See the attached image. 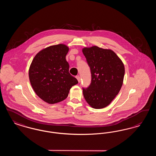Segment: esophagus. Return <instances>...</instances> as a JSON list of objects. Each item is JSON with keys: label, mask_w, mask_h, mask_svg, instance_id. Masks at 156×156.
Here are the masks:
<instances>
[{"label": "esophagus", "mask_w": 156, "mask_h": 156, "mask_svg": "<svg viewBox=\"0 0 156 156\" xmlns=\"http://www.w3.org/2000/svg\"><path fill=\"white\" fill-rule=\"evenodd\" d=\"M76 78L77 79V80L79 82H80V76L79 75H77V76H76Z\"/></svg>", "instance_id": "1"}]
</instances>
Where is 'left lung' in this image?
Returning a JSON list of instances; mask_svg holds the SVG:
<instances>
[{"mask_svg":"<svg viewBox=\"0 0 156 156\" xmlns=\"http://www.w3.org/2000/svg\"><path fill=\"white\" fill-rule=\"evenodd\" d=\"M82 52L91 73L89 87L82 88L83 97L93 108H104L111 104L121 89L124 65L111 50L93 46L83 48Z\"/></svg>","mask_w":156,"mask_h":156,"instance_id":"obj_1","label":"left lung"}]
</instances>
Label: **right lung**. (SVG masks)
I'll return each instance as SVG.
<instances>
[{"label":"right lung","mask_w":156,"mask_h":156,"mask_svg":"<svg viewBox=\"0 0 156 156\" xmlns=\"http://www.w3.org/2000/svg\"><path fill=\"white\" fill-rule=\"evenodd\" d=\"M69 48L64 44L50 46L37 53L29 68V79L37 96L48 104L67 98L71 88L78 83L69 73L66 57Z\"/></svg>","instance_id":"right-lung-1"}]
</instances>
